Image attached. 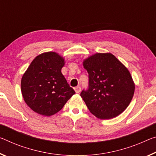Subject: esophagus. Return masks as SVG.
Wrapping results in <instances>:
<instances>
[{
  "mask_svg": "<svg viewBox=\"0 0 156 156\" xmlns=\"http://www.w3.org/2000/svg\"><path fill=\"white\" fill-rule=\"evenodd\" d=\"M74 90H75L76 93H80V91H81V87H79V86H78V87H74Z\"/></svg>",
  "mask_w": 156,
  "mask_h": 156,
  "instance_id": "esophagus-1",
  "label": "esophagus"
}]
</instances>
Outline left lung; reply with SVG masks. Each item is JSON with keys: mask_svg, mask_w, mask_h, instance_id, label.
Wrapping results in <instances>:
<instances>
[{"mask_svg": "<svg viewBox=\"0 0 156 156\" xmlns=\"http://www.w3.org/2000/svg\"><path fill=\"white\" fill-rule=\"evenodd\" d=\"M89 86L81 97L89 110L101 119L117 117L133 97L135 84L128 69L112 53H96L83 62Z\"/></svg>", "mask_w": 156, "mask_h": 156, "instance_id": "1", "label": "left lung"}]
</instances>
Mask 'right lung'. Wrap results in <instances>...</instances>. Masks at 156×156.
<instances>
[{
    "label": "right lung",
    "instance_id": "obj_1",
    "mask_svg": "<svg viewBox=\"0 0 156 156\" xmlns=\"http://www.w3.org/2000/svg\"><path fill=\"white\" fill-rule=\"evenodd\" d=\"M65 65L62 57L55 52L37 56L21 78V93L34 112L51 116L64 107L75 91L61 72Z\"/></svg>",
    "mask_w": 156,
    "mask_h": 156
}]
</instances>
